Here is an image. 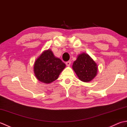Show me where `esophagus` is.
Wrapping results in <instances>:
<instances>
[{
  "label": "esophagus",
  "instance_id": "obj_1",
  "mask_svg": "<svg viewBox=\"0 0 127 127\" xmlns=\"http://www.w3.org/2000/svg\"><path fill=\"white\" fill-rule=\"evenodd\" d=\"M66 65L68 66H69L70 65V64H71V62L70 61H68V62H66Z\"/></svg>",
  "mask_w": 127,
  "mask_h": 127
}]
</instances>
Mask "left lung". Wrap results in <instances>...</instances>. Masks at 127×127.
<instances>
[{
    "label": "left lung",
    "mask_w": 127,
    "mask_h": 127,
    "mask_svg": "<svg viewBox=\"0 0 127 127\" xmlns=\"http://www.w3.org/2000/svg\"><path fill=\"white\" fill-rule=\"evenodd\" d=\"M72 68L79 80L84 82L91 81L96 76L98 72L96 63L88 54L85 53L77 56Z\"/></svg>",
    "instance_id": "left-lung-1"
}]
</instances>
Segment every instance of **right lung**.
I'll use <instances>...</instances> for the list:
<instances>
[{
  "label": "right lung",
  "mask_w": 127,
  "mask_h": 127,
  "mask_svg": "<svg viewBox=\"0 0 127 127\" xmlns=\"http://www.w3.org/2000/svg\"><path fill=\"white\" fill-rule=\"evenodd\" d=\"M65 64L48 49L43 51L34 64V72L36 79L42 83L49 84L58 79Z\"/></svg>",
  "instance_id": "right-lung-1"
}]
</instances>
